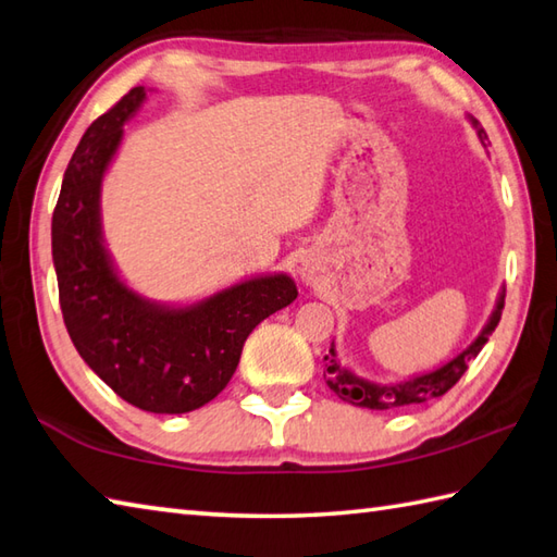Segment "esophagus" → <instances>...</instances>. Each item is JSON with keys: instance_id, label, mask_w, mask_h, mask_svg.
<instances>
[{"instance_id": "1", "label": "esophagus", "mask_w": 557, "mask_h": 557, "mask_svg": "<svg viewBox=\"0 0 557 557\" xmlns=\"http://www.w3.org/2000/svg\"><path fill=\"white\" fill-rule=\"evenodd\" d=\"M304 277H309V275H307V272H304Z\"/></svg>"}]
</instances>
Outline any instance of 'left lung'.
<instances>
[{"label":"left lung","instance_id":"obj_1","mask_svg":"<svg viewBox=\"0 0 557 557\" xmlns=\"http://www.w3.org/2000/svg\"><path fill=\"white\" fill-rule=\"evenodd\" d=\"M468 120H471V125L478 133V139H481L485 147L487 133L473 115H468ZM503 309H505V289L499 292L495 309H493V313H490L485 329L478 333L475 341L468 345L463 352L449 359L446 364L437 367L434 372L403 379V381H396V384H374V381L357 376L355 372H350V369L341 364V359H337V352H335V345H331L329 355H325V374H323L325 384H329V388L341 400L352 403V406H359V408H369V410H391V408H400V406H416V403H424L430 398H440L466 374L471 359H475L478 352L483 350L487 337L493 335L499 319H503Z\"/></svg>","mask_w":557,"mask_h":557}]
</instances>
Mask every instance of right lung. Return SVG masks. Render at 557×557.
Returning a JSON list of instances; mask_svg holds the SVG:
<instances>
[{
	"label": "right lung",
	"mask_w": 557,
	"mask_h": 557,
	"mask_svg": "<svg viewBox=\"0 0 557 557\" xmlns=\"http://www.w3.org/2000/svg\"><path fill=\"white\" fill-rule=\"evenodd\" d=\"M145 98V86H135L84 133L52 212V263L62 319L84 362L129 406L181 416L224 391L250 331L289 307L297 285L277 272L169 307L120 280L103 244L101 185L123 141V125Z\"/></svg>",
	"instance_id": "obj_1"
}]
</instances>
